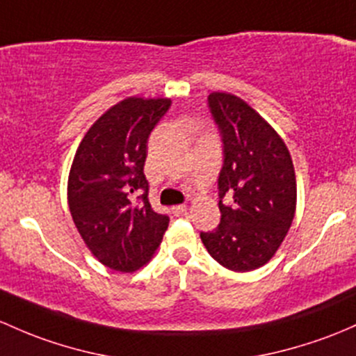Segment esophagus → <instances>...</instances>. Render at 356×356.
I'll list each match as a JSON object with an SVG mask.
<instances>
[{
  "instance_id": "obj_1",
  "label": "esophagus",
  "mask_w": 356,
  "mask_h": 356,
  "mask_svg": "<svg viewBox=\"0 0 356 356\" xmlns=\"http://www.w3.org/2000/svg\"><path fill=\"white\" fill-rule=\"evenodd\" d=\"M186 211H188V207H186V204H177V207H172V213H174V215H184Z\"/></svg>"
}]
</instances>
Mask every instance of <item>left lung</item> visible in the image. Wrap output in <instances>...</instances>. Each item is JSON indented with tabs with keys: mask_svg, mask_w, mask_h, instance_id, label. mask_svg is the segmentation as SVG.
<instances>
[{
	"mask_svg": "<svg viewBox=\"0 0 356 356\" xmlns=\"http://www.w3.org/2000/svg\"><path fill=\"white\" fill-rule=\"evenodd\" d=\"M223 141L220 170V225L201 232L209 256L230 271L245 273L268 263L290 230L297 208V181L285 141L241 97H208ZM230 193L234 203L223 205Z\"/></svg>",
	"mask_w": 356,
	"mask_h": 356,
	"instance_id": "left-lung-1",
	"label": "left lung"
}]
</instances>
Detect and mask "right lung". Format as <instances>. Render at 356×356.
<instances>
[{
	"label": "right lung",
	"mask_w": 356,
	"mask_h": 356,
	"mask_svg": "<svg viewBox=\"0 0 356 356\" xmlns=\"http://www.w3.org/2000/svg\"><path fill=\"white\" fill-rule=\"evenodd\" d=\"M170 107V99L128 97L104 112L74 153L68 207L90 252L121 273L148 263L162 242L168 216L148 201L145 177L148 136ZM144 194L134 204L130 197Z\"/></svg>",
	"instance_id": "add662e5"
}]
</instances>
